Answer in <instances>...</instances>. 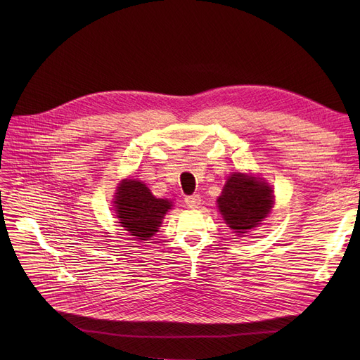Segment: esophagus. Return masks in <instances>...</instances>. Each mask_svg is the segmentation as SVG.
<instances>
[{"mask_svg":"<svg viewBox=\"0 0 360 360\" xmlns=\"http://www.w3.org/2000/svg\"><path fill=\"white\" fill-rule=\"evenodd\" d=\"M185 202L188 207H191V209H197V207L201 204V195L200 194H194V195H188L185 198Z\"/></svg>","mask_w":360,"mask_h":360,"instance_id":"obj_1","label":"esophagus"}]
</instances>
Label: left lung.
Masks as SVG:
<instances>
[{
    "mask_svg": "<svg viewBox=\"0 0 360 360\" xmlns=\"http://www.w3.org/2000/svg\"><path fill=\"white\" fill-rule=\"evenodd\" d=\"M226 224L236 233H247L267 217L273 207L271 188L259 179L233 174L217 200Z\"/></svg>",
    "mask_w": 360,
    "mask_h": 360,
    "instance_id": "1",
    "label": "left lung"
}]
</instances>
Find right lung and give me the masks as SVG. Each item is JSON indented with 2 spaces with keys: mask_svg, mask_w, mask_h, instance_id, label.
Instances as JSON below:
<instances>
[{
  "mask_svg": "<svg viewBox=\"0 0 360 360\" xmlns=\"http://www.w3.org/2000/svg\"><path fill=\"white\" fill-rule=\"evenodd\" d=\"M113 202L117 204L115 212L122 228L140 240H147L158 232L163 216L172 205L167 200L156 198L143 182L134 179L121 184Z\"/></svg>",
  "mask_w": 360,
  "mask_h": 360,
  "instance_id": "right-lung-1",
  "label": "right lung"
}]
</instances>
